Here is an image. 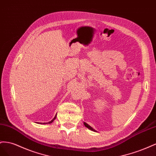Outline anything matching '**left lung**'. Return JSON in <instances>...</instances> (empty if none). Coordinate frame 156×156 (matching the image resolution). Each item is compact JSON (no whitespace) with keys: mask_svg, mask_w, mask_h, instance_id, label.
<instances>
[{"mask_svg":"<svg viewBox=\"0 0 156 156\" xmlns=\"http://www.w3.org/2000/svg\"><path fill=\"white\" fill-rule=\"evenodd\" d=\"M83 124H84V126H85L87 128H88V129H90V130H91V131H95V132H96V131H95V129H93L90 126H89L87 123H86V122H83Z\"/></svg>","mask_w":156,"mask_h":156,"instance_id":"1","label":"left lung"}]
</instances>
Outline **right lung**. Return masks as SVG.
<instances>
[{"mask_svg":"<svg viewBox=\"0 0 156 156\" xmlns=\"http://www.w3.org/2000/svg\"><path fill=\"white\" fill-rule=\"evenodd\" d=\"M56 116H57V114L55 115V117L54 118H53V119L52 120H51V121L50 122H48V123H41V124H48V123H49V124H50V123H51L53 121H54V120L55 119V118H56Z\"/></svg>","mask_w":156,"mask_h":156,"instance_id":"obj_1","label":"right lung"}]
</instances>
